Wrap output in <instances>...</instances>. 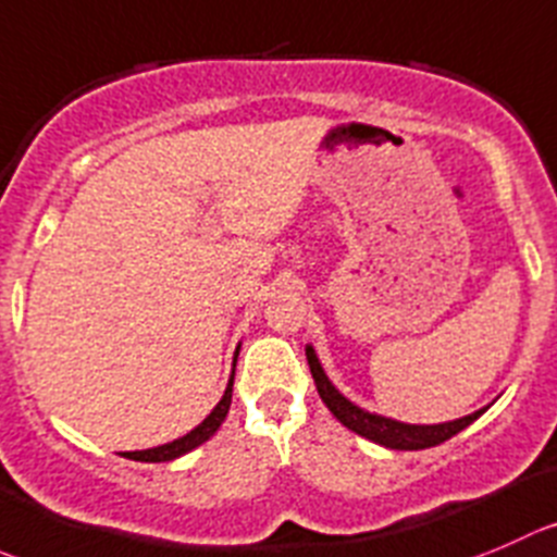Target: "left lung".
Returning <instances> with one entry per match:
<instances>
[{
    "instance_id": "1",
    "label": "left lung",
    "mask_w": 557,
    "mask_h": 557,
    "mask_svg": "<svg viewBox=\"0 0 557 557\" xmlns=\"http://www.w3.org/2000/svg\"><path fill=\"white\" fill-rule=\"evenodd\" d=\"M307 364H310L312 372V381H315L318 394L321 399L326 403V408L337 416L339 422L345 424L348 430L359 433L361 438H370L375 444L388 446V449H405V451H413V449H430V446H438L444 441H449L451 435H457L460 430H466L468 424L476 422L479 416L484 410H476L471 416H462L457 422H446V424H403V422H394V419H383V416L375 413H367V410L356 408L354 403L343 397L337 388L329 383V377L323 375L321 364L315 359V350L307 348Z\"/></svg>"
}]
</instances>
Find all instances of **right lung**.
Returning a JSON list of instances; mask_svg holds the SVG:
<instances>
[{"mask_svg": "<svg viewBox=\"0 0 557 557\" xmlns=\"http://www.w3.org/2000/svg\"><path fill=\"white\" fill-rule=\"evenodd\" d=\"M236 354H239V350H236ZM234 367H236V359H234ZM231 392H234V375H231L228 388H225V394H223V399L218 403V408H214L212 413H209L196 430H193V433H187L185 438H180V441H171V444H165V446H158V449L124 451V457H129V460H138V462H165V460H176V457L185 455V451L201 446L203 441L212 438V435L218 433L220 424H223L225 413H228V408H231Z\"/></svg>", "mask_w": 557, "mask_h": 557, "instance_id": "add662e5", "label": "right lung"}]
</instances>
